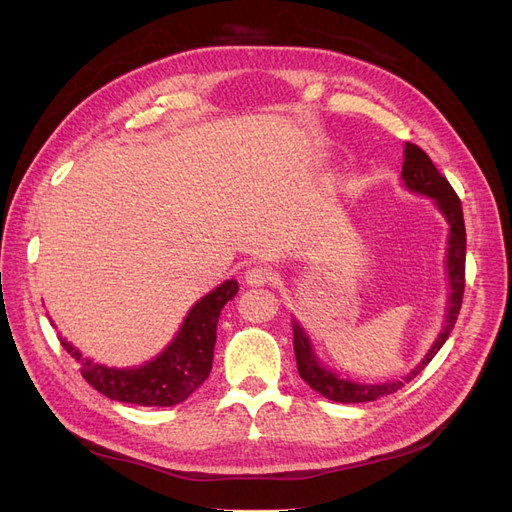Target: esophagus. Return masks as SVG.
I'll return each instance as SVG.
<instances>
[{
  "label": "esophagus",
  "instance_id": "esophagus-1",
  "mask_svg": "<svg viewBox=\"0 0 512 512\" xmlns=\"http://www.w3.org/2000/svg\"><path fill=\"white\" fill-rule=\"evenodd\" d=\"M245 284L247 286H252V288H258V286H265L269 280H271V275H269V271L267 269H262V267H250L245 271Z\"/></svg>",
  "mask_w": 512,
  "mask_h": 512
}]
</instances>
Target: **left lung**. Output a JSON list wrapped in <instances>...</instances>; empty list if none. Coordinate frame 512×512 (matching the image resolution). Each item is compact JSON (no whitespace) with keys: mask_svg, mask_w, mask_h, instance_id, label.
Listing matches in <instances>:
<instances>
[{"mask_svg":"<svg viewBox=\"0 0 512 512\" xmlns=\"http://www.w3.org/2000/svg\"><path fill=\"white\" fill-rule=\"evenodd\" d=\"M401 181L404 188L412 194L431 198L433 207L444 218L448 226V239H446V254H444V271L448 280V297L444 309V322L438 337L425 352L421 363H416L408 374L401 380L389 382H356L337 374L335 369L324 365L320 356L316 354L312 337L307 335L303 324L292 318V335H294V356H297V369L299 376L312 386L316 393L327 397L337 404H363V401H376L378 397L391 395L401 389L406 382L416 378L421 371L429 365L433 356L446 344L448 335H451L463 299V286H466V224H463V211L457 194L453 192L451 183H448L438 168L433 166L427 153L412 143L404 145V168H401Z\"/></svg>","mask_w":512,"mask_h":512,"instance_id":"left-lung-1","label":"left lung"}]
</instances>
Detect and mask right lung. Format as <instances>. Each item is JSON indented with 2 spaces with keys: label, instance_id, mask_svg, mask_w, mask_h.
I'll list each match as a JSON object with an SVG mask.
<instances>
[{
  "label": "right lung",
  "instance_id": "right-lung-1",
  "mask_svg": "<svg viewBox=\"0 0 512 512\" xmlns=\"http://www.w3.org/2000/svg\"><path fill=\"white\" fill-rule=\"evenodd\" d=\"M237 292V280H226L198 299L170 344L141 365L108 367L87 359L66 337L59 335V342L72 359L81 363L83 378L108 399L147 408L177 406L209 378L215 339H218V320L224 305L235 299Z\"/></svg>",
  "mask_w": 512,
  "mask_h": 512
}]
</instances>
